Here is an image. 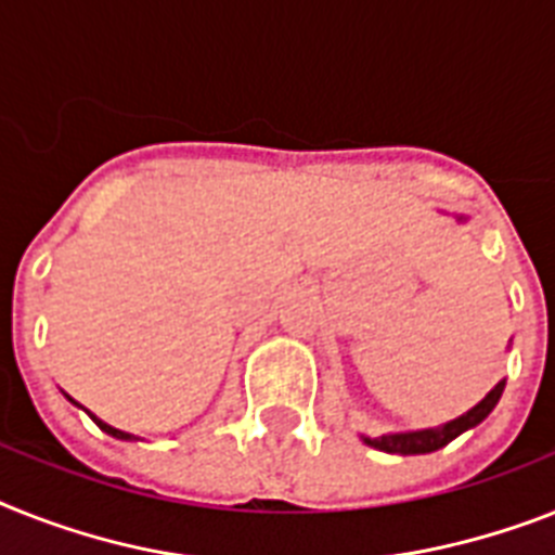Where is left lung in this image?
<instances>
[{
  "mask_svg": "<svg viewBox=\"0 0 555 555\" xmlns=\"http://www.w3.org/2000/svg\"><path fill=\"white\" fill-rule=\"evenodd\" d=\"M502 391H505V379H502V383H499V386L493 388V391L479 402V405H474L468 414H462L460 420H453V423L442 425V428H428V431H411V434H388V437H377V439L365 437V446L377 448V451H386V453H402V456L439 451V448H446L451 439L460 437L462 431H468V428L482 423L485 416L491 414L493 405L499 402Z\"/></svg>",
  "mask_w": 555,
  "mask_h": 555,
  "instance_id": "left-lung-1",
  "label": "left lung"
}]
</instances>
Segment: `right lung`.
Returning a JSON list of instances; mask_svg holds the SVG:
<instances>
[{"label": "right lung", "instance_id": "obj_1", "mask_svg": "<svg viewBox=\"0 0 555 555\" xmlns=\"http://www.w3.org/2000/svg\"><path fill=\"white\" fill-rule=\"evenodd\" d=\"M70 402H73V400H70ZM87 414H90V411H87ZM90 416H93V414H90ZM93 423L99 425V428H102L104 434H109V437H116V439H132L130 434L118 431V428H109V425H107V423H102V420H99V416H93Z\"/></svg>", "mask_w": 555, "mask_h": 555}]
</instances>
